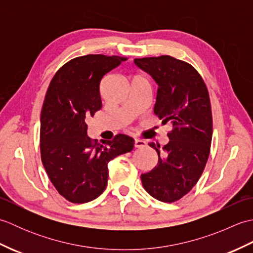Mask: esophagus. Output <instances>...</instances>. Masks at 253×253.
<instances>
[{
    "mask_svg": "<svg viewBox=\"0 0 253 253\" xmlns=\"http://www.w3.org/2000/svg\"><path fill=\"white\" fill-rule=\"evenodd\" d=\"M144 147H147L146 141L140 140V139H136V140H135V148L141 149V148H144Z\"/></svg>",
    "mask_w": 253,
    "mask_h": 253,
    "instance_id": "34e87169",
    "label": "esophagus"
}]
</instances>
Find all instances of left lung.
Returning a JSON list of instances; mask_svg holds the SVG:
<instances>
[{
  "label": "left lung",
  "mask_w": 253,
  "mask_h": 253,
  "mask_svg": "<svg viewBox=\"0 0 253 253\" xmlns=\"http://www.w3.org/2000/svg\"><path fill=\"white\" fill-rule=\"evenodd\" d=\"M159 84L154 113L173 124L169 142L160 150L159 162L141 175L144 189L162 202L178 201L200 178L212 142L213 120L209 90L197 69L169 55L135 58Z\"/></svg>",
  "instance_id": "8db88e82"
}]
</instances>
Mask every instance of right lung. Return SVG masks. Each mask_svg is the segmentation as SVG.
<instances>
[{
  "label": "right lung",
  "instance_id": "add662e5",
  "mask_svg": "<svg viewBox=\"0 0 253 253\" xmlns=\"http://www.w3.org/2000/svg\"><path fill=\"white\" fill-rule=\"evenodd\" d=\"M127 57L89 54L58 69L41 110L40 153L53 186L72 203H85L105 190L107 163L130 152L133 138L118 133L101 143L87 136V120L102 107L100 84Z\"/></svg>",
  "mask_w": 253,
  "mask_h": 253
}]
</instances>
